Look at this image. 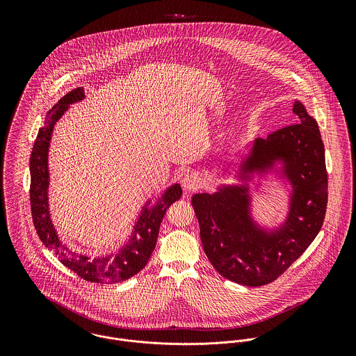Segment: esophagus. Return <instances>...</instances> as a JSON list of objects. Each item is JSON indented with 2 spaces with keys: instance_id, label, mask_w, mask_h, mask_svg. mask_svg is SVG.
<instances>
[{
  "instance_id": "obj_1",
  "label": "esophagus",
  "mask_w": 356,
  "mask_h": 356,
  "mask_svg": "<svg viewBox=\"0 0 356 356\" xmlns=\"http://www.w3.org/2000/svg\"><path fill=\"white\" fill-rule=\"evenodd\" d=\"M182 185H184V189L188 192L197 191L202 186V178L197 172L188 171L182 178Z\"/></svg>"
}]
</instances>
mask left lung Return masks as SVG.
<instances>
[{
  "label": "left lung",
  "instance_id": "obj_1",
  "mask_svg": "<svg viewBox=\"0 0 356 356\" xmlns=\"http://www.w3.org/2000/svg\"><path fill=\"white\" fill-rule=\"evenodd\" d=\"M298 123L267 138H256L241 161L238 178L252 179L281 163V177L292 186L289 212L275 230H266L251 216L248 185H223L218 192L197 193L192 205L200 225L204 252L225 278L261 286L277 280L298 260L319 233L327 205L325 148L314 118L300 102L293 104Z\"/></svg>",
  "mask_w": 356,
  "mask_h": 356
}]
</instances>
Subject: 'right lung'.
I'll return each mask as SVG.
<instances>
[{"label": "right lung", "instance_id": "1", "mask_svg": "<svg viewBox=\"0 0 356 356\" xmlns=\"http://www.w3.org/2000/svg\"><path fill=\"white\" fill-rule=\"evenodd\" d=\"M83 99V88H76L67 93L49 109L45 118V124L38 131L30 157L31 215L41 241L65 267L90 282L116 284L136 275L145 267L156 247L160 223L165 215V211L171 204L175 203L182 196V189L181 185L174 184L164 191L163 196L152 208L148 207L151 200L145 204L137 219V223L134 225V230L129 243L124 244L118 252L102 256H86L70 251L60 241L51 223L48 197V153L54 124L71 104L81 102Z\"/></svg>", "mask_w": 356, "mask_h": 356}]
</instances>
